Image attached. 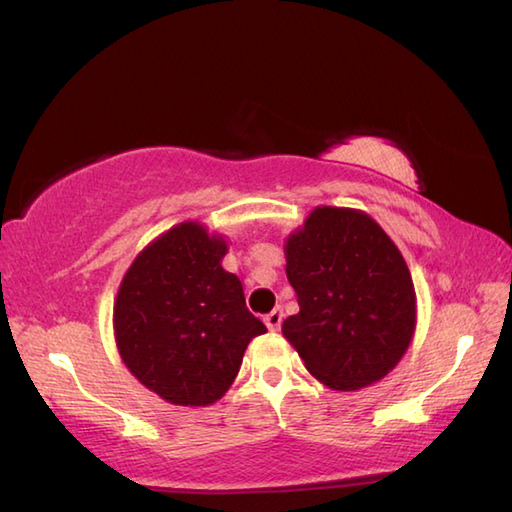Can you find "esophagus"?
<instances>
[{
	"mask_svg": "<svg viewBox=\"0 0 512 512\" xmlns=\"http://www.w3.org/2000/svg\"><path fill=\"white\" fill-rule=\"evenodd\" d=\"M265 320V325H267V329H271V331H276V329H280V325H283V309L280 307H276L274 311H269V314L263 318Z\"/></svg>",
	"mask_w": 512,
	"mask_h": 512,
	"instance_id": "obj_1",
	"label": "esophagus"
}]
</instances>
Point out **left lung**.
I'll return each mask as SVG.
<instances>
[{"instance_id":"obj_1","label":"left lung","mask_w":512,"mask_h":512,"mask_svg":"<svg viewBox=\"0 0 512 512\" xmlns=\"http://www.w3.org/2000/svg\"><path fill=\"white\" fill-rule=\"evenodd\" d=\"M300 311L283 336L336 391L382 380L409 349L415 289L400 249L369 214L316 207L285 243Z\"/></svg>"}]
</instances>
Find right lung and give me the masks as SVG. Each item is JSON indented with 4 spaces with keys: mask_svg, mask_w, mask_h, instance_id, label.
Masks as SVG:
<instances>
[{
    "mask_svg": "<svg viewBox=\"0 0 512 512\" xmlns=\"http://www.w3.org/2000/svg\"><path fill=\"white\" fill-rule=\"evenodd\" d=\"M223 236L185 221L134 258L114 300V340L145 389L176 406H207L232 387L243 353L267 327L223 269Z\"/></svg>",
    "mask_w": 512,
    "mask_h": 512,
    "instance_id": "1",
    "label": "right lung"
}]
</instances>
